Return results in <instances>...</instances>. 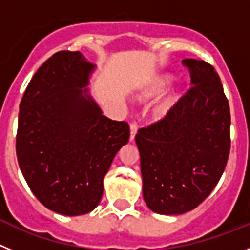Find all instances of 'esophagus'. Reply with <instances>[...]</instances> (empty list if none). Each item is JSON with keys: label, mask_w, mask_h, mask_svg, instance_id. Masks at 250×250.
Instances as JSON below:
<instances>
[{"label": "esophagus", "mask_w": 250, "mask_h": 250, "mask_svg": "<svg viewBox=\"0 0 250 250\" xmlns=\"http://www.w3.org/2000/svg\"><path fill=\"white\" fill-rule=\"evenodd\" d=\"M136 131H138V125L135 123L130 124V141H134L136 135Z\"/></svg>", "instance_id": "34e87169"}]
</instances>
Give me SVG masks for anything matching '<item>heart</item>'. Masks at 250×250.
Segmentation results:
<instances>
[{"instance_id":"obj_1","label":"heart","mask_w":250,"mask_h":250,"mask_svg":"<svg viewBox=\"0 0 250 250\" xmlns=\"http://www.w3.org/2000/svg\"><path fill=\"white\" fill-rule=\"evenodd\" d=\"M170 83H171V77L167 76V75H161V76L156 77L140 92V95L138 96L139 100L149 101L152 100V99H156L169 87ZM180 96H182V94H180L179 90H173L171 92H169L167 98L155 107L156 118H164V116H167L170 112V110L173 109L175 104L178 103Z\"/></svg>"}]
</instances>
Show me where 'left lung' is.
I'll list each match as a JSON object with an SVG mask.
<instances>
[{"mask_svg":"<svg viewBox=\"0 0 250 250\" xmlns=\"http://www.w3.org/2000/svg\"><path fill=\"white\" fill-rule=\"evenodd\" d=\"M191 87L163 120L140 129L143 196L154 213L193 210L211 193L230 150V111L219 75L211 65L183 60Z\"/></svg>","mask_w":250,"mask_h":250,"instance_id":"obj_1","label":"left lung"}]
</instances>
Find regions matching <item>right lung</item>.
<instances>
[{"label":"right lung","mask_w":250,"mask_h":250,"mask_svg":"<svg viewBox=\"0 0 250 250\" xmlns=\"http://www.w3.org/2000/svg\"><path fill=\"white\" fill-rule=\"evenodd\" d=\"M95 68L80 51H60L37 70L20 104V169L37 199L62 215L98 207L104 178L130 138L129 125L104 116L90 94Z\"/></svg>","instance_id":"add662e5"}]
</instances>
